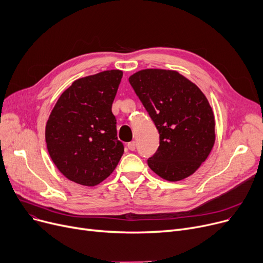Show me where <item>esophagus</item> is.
Instances as JSON below:
<instances>
[{"label":"esophagus","mask_w":263,"mask_h":263,"mask_svg":"<svg viewBox=\"0 0 263 263\" xmlns=\"http://www.w3.org/2000/svg\"><path fill=\"white\" fill-rule=\"evenodd\" d=\"M127 147L130 149V151H135L136 149V142L135 141H132L127 144Z\"/></svg>","instance_id":"1"}]
</instances>
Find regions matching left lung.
Returning <instances> with one entry per match:
<instances>
[{
	"instance_id": "1",
	"label": "left lung",
	"mask_w": 263,
	"mask_h": 263,
	"mask_svg": "<svg viewBox=\"0 0 263 263\" xmlns=\"http://www.w3.org/2000/svg\"><path fill=\"white\" fill-rule=\"evenodd\" d=\"M128 80L159 133L148 167L170 182L192 176L215 142L214 114L205 95L176 70L142 69Z\"/></svg>"
}]
</instances>
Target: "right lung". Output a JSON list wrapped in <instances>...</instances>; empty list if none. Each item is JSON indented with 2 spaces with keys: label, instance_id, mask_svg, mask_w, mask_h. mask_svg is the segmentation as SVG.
Segmentation results:
<instances>
[{
  "label": "right lung",
  "instance_id": "obj_1",
  "mask_svg": "<svg viewBox=\"0 0 263 263\" xmlns=\"http://www.w3.org/2000/svg\"><path fill=\"white\" fill-rule=\"evenodd\" d=\"M123 71L111 69L74 80L46 124L50 157L68 180L95 186L114 172L124 153L112 114Z\"/></svg>",
  "mask_w": 263,
  "mask_h": 263
}]
</instances>
